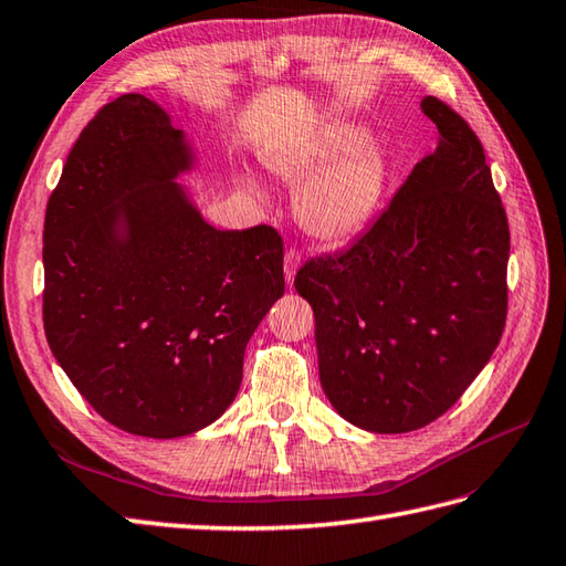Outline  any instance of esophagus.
I'll list each match as a JSON object with an SVG mask.
<instances>
[{
  "label": "esophagus",
  "mask_w": 566,
  "mask_h": 566,
  "mask_svg": "<svg viewBox=\"0 0 566 566\" xmlns=\"http://www.w3.org/2000/svg\"><path fill=\"white\" fill-rule=\"evenodd\" d=\"M300 251H295V249H287L285 251V261H283V271H285V281L287 283H293V279H295V273H297V269H300Z\"/></svg>",
  "instance_id": "1"
}]
</instances>
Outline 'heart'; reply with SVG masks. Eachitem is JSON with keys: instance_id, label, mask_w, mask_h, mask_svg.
<instances>
[{"instance_id": "obj_1", "label": "heart", "mask_w": 566, "mask_h": 566, "mask_svg": "<svg viewBox=\"0 0 566 566\" xmlns=\"http://www.w3.org/2000/svg\"><path fill=\"white\" fill-rule=\"evenodd\" d=\"M285 184H303L295 196V216L303 230L322 244H346L368 228L387 193L389 155L358 120L332 118L310 133L291 137L263 155ZM254 196L263 188L244 179Z\"/></svg>"}]
</instances>
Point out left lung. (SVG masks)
I'll return each mask as SVG.
<instances>
[{"label":"left lung","instance_id":"1","mask_svg":"<svg viewBox=\"0 0 566 566\" xmlns=\"http://www.w3.org/2000/svg\"><path fill=\"white\" fill-rule=\"evenodd\" d=\"M433 153L336 256L307 261L295 291L315 312L319 382L370 433L436 421L482 373L506 324L509 220L480 137L421 98Z\"/></svg>","mask_w":566,"mask_h":566}]
</instances>
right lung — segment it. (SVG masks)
Instances as JSON below:
<instances>
[{"mask_svg":"<svg viewBox=\"0 0 566 566\" xmlns=\"http://www.w3.org/2000/svg\"><path fill=\"white\" fill-rule=\"evenodd\" d=\"M196 165L165 108L123 94L82 130L45 210L50 350L108 423L145 438L222 417L285 291L281 234L212 228L177 181Z\"/></svg>","mask_w":566,"mask_h":566,"instance_id":"right-lung-1","label":"right lung"}]
</instances>
